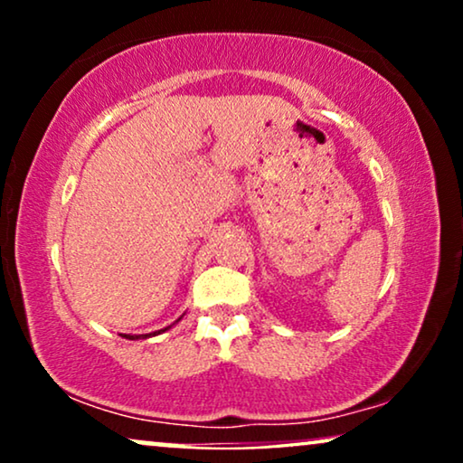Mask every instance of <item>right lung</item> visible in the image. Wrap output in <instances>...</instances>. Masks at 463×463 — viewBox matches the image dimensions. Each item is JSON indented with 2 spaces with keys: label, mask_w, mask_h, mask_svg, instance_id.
Masks as SVG:
<instances>
[{
  "label": "right lung",
  "mask_w": 463,
  "mask_h": 463,
  "mask_svg": "<svg viewBox=\"0 0 463 463\" xmlns=\"http://www.w3.org/2000/svg\"><path fill=\"white\" fill-rule=\"evenodd\" d=\"M181 320V318H179ZM176 320V322H179ZM176 322H173V325H176ZM170 325V326H173ZM170 326H166V328H160V331H156V333H145V335H126V333H122V337L124 339H130V341H137V339H147V337H156V335H160V333H164V331H168Z\"/></svg>",
  "instance_id": "add662e5"
}]
</instances>
